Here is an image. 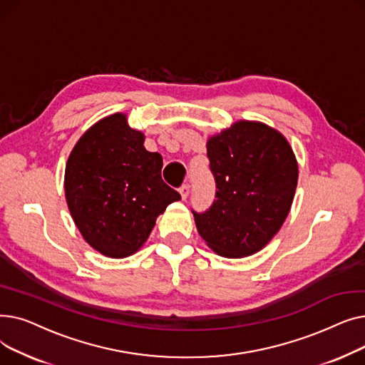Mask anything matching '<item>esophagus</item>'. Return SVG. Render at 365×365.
<instances>
[{
	"instance_id": "1",
	"label": "esophagus",
	"mask_w": 365,
	"mask_h": 365,
	"mask_svg": "<svg viewBox=\"0 0 365 365\" xmlns=\"http://www.w3.org/2000/svg\"><path fill=\"white\" fill-rule=\"evenodd\" d=\"M189 190H190V186H189L187 183H185V185L180 186L179 192H180V195H182V200H186V198L189 197Z\"/></svg>"
}]
</instances>
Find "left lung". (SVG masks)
<instances>
[{
  "label": "left lung",
  "instance_id": "left-lung-1",
  "mask_svg": "<svg viewBox=\"0 0 365 365\" xmlns=\"http://www.w3.org/2000/svg\"><path fill=\"white\" fill-rule=\"evenodd\" d=\"M216 200L194 213L198 234L215 253H257L279 231L294 198L299 168L282 134L257 121H238L207 142Z\"/></svg>",
  "mask_w": 365,
  "mask_h": 365
}]
</instances>
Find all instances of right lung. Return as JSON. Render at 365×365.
Returning a JSON list of instances; mask_svg holds the SVG:
<instances>
[{"label":"right lung","instance_id":"right-lung-1","mask_svg":"<svg viewBox=\"0 0 365 365\" xmlns=\"http://www.w3.org/2000/svg\"><path fill=\"white\" fill-rule=\"evenodd\" d=\"M143 142L117 112L91 125L66 163L71 216L94 250L112 259L136 253L167 205L180 200L161 178L163 157Z\"/></svg>","mask_w":365,"mask_h":365}]
</instances>
